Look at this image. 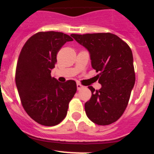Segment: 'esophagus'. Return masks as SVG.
<instances>
[{
    "mask_svg": "<svg viewBox=\"0 0 154 154\" xmlns=\"http://www.w3.org/2000/svg\"><path fill=\"white\" fill-rule=\"evenodd\" d=\"M83 87H84V86L81 85V84H79V83H77V90H78V91H80V90L82 89Z\"/></svg>",
    "mask_w": 154,
    "mask_h": 154,
    "instance_id": "obj_1",
    "label": "esophagus"
}]
</instances>
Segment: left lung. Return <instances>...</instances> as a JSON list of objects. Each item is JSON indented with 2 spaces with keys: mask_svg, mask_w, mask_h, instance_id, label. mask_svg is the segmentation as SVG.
<instances>
[{
  "mask_svg": "<svg viewBox=\"0 0 154 154\" xmlns=\"http://www.w3.org/2000/svg\"><path fill=\"white\" fill-rule=\"evenodd\" d=\"M72 37L87 48L92 67L101 88L95 91L89 86L92 96L86 102V114L98 125L117 121L128 104L135 84L134 58L128 44L111 33L75 34Z\"/></svg>",
  "mask_w": 154,
  "mask_h": 154,
  "instance_id": "8db88e82",
  "label": "left lung"
}]
</instances>
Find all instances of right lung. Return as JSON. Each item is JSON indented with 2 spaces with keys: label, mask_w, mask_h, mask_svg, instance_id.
Segmentation results:
<instances>
[{
  "label": "right lung",
  "mask_w": 154,
  "mask_h": 154,
  "mask_svg": "<svg viewBox=\"0 0 154 154\" xmlns=\"http://www.w3.org/2000/svg\"><path fill=\"white\" fill-rule=\"evenodd\" d=\"M72 41L61 32H38L27 40L19 55L15 81L22 106L30 118L41 125L60 124L77 91L74 80L60 83L51 75L58 51Z\"/></svg>",
  "instance_id": "add662e5"
}]
</instances>
